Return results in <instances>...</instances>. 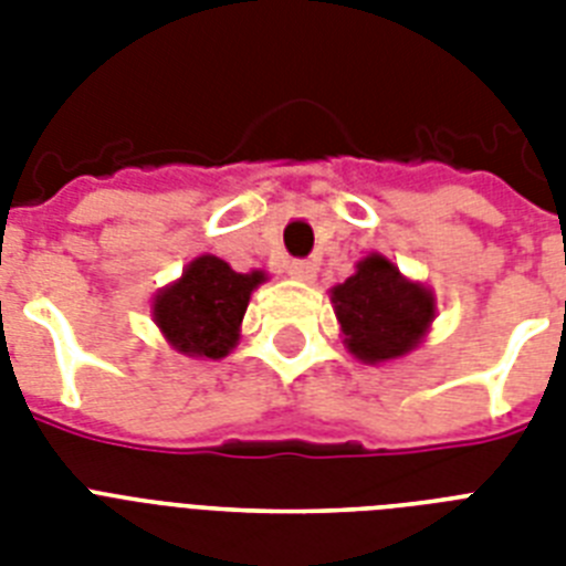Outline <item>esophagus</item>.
<instances>
[{
    "label": "esophagus",
    "instance_id": "34e87169",
    "mask_svg": "<svg viewBox=\"0 0 566 566\" xmlns=\"http://www.w3.org/2000/svg\"><path fill=\"white\" fill-rule=\"evenodd\" d=\"M284 273L291 275V279H300V282H311V279L317 275V266L311 264V261H300V258H296V261H287V264H284Z\"/></svg>",
    "mask_w": 566,
    "mask_h": 566
}]
</instances>
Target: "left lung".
<instances>
[{
  "instance_id": "obj_1",
  "label": "left lung",
  "mask_w": 566,
  "mask_h": 566,
  "mask_svg": "<svg viewBox=\"0 0 566 566\" xmlns=\"http://www.w3.org/2000/svg\"><path fill=\"white\" fill-rule=\"evenodd\" d=\"M332 302L349 353L370 364L411 353L434 317L431 293L381 255L364 258L358 273L332 291Z\"/></svg>"
}]
</instances>
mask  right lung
<instances>
[{
	"label": "right lung",
	"mask_w": 566,
	"mask_h": 566,
	"mask_svg": "<svg viewBox=\"0 0 566 566\" xmlns=\"http://www.w3.org/2000/svg\"><path fill=\"white\" fill-rule=\"evenodd\" d=\"M264 273H234L213 255L196 258L179 282L155 296V323L179 353L222 358L238 344L240 319Z\"/></svg>",
	"instance_id": "1"
}]
</instances>
